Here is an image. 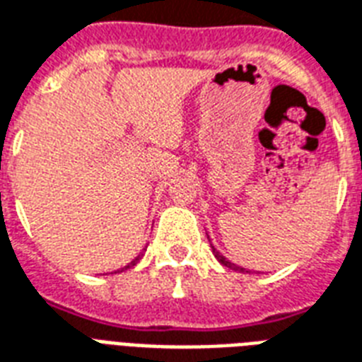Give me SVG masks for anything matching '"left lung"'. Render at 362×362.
<instances>
[{"instance_id":"8db88e82","label":"left lung","mask_w":362,"mask_h":362,"mask_svg":"<svg viewBox=\"0 0 362 362\" xmlns=\"http://www.w3.org/2000/svg\"><path fill=\"white\" fill-rule=\"evenodd\" d=\"M209 245H211V251H213V255H215V259L219 260L221 264L226 266V268H230V270H234V272H243V274H251V270H247V268H243V266H240V264H234L232 260L226 259L225 255L219 253V251L215 249V245H213L211 242H209Z\"/></svg>"}]
</instances>
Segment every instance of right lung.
Returning a JSON list of instances; mask_svg holds the SVG:
<instances>
[{"instance_id": "1", "label": "right lung", "mask_w": 362, "mask_h": 362, "mask_svg": "<svg viewBox=\"0 0 362 362\" xmlns=\"http://www.w3.org/2000/svg\"><path fill=\"white\" fill-rule=\"evenodd\" d=\"M139 260H141V255H137L136 259L132 260V262H128V264L124 266V268H120V270H117V272H113V274H119V272H122V270H128V268H132V266H136L137 262H139Z\"/></svg>"}]
</instances>
